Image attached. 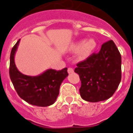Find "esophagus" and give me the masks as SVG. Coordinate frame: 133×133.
Listing matches in <instances>:
<instances>
[{
    "instance_id": "34e87169",
    "label": "esophagus",
    "mask_w": 133,
    "mask_h": 133,
    "mask_svg": "<svg viewBox=\"0 0 133 133\" xmlns=\"http://www.w3.org/2000/svg\"><path fill=\"white\" fill-rule=\"evenodd\" d=\"M67 71L69 74H72V73L74 72V69H73L72 68H68Z\"/></svg>"
}]
</instances>
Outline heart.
I'll list each match as a JSON object with an SVG mask.
<instances>
[{"mask_svg": "<svg viewBox=\"0 0 133 133\" xmlns=\"http://www.w3.org/2000/svg\"><path fill=\"white\" fill-rule=\"evenodd\" d=\"M97 47V42L93 38L87 39H81L71 44L69 47V50L71 52H77V58L80 61H83L89 58Z\"/></svg>", "mask_w": 133, "mask_h": 133, "instance_id": "heart-1", "label": "heart"}]
</instances>
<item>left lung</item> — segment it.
Segmentation results:
<instances>
[{
	"label": "left lung",
	"mask_w": 133,
	"mask_h": 133,
	"mask_svg": "<svg viewBox=\"0 0 133 133\" xmlns=\"http://www.w3.org/2000/svg\"><path fill=\"white\" fill-rule=\"evenodd\" d=\"M83 99L96 103L110 98L121 79V57L112 40L104 43L97 54L77 64Z\"/></svg>",
	"instance_id": "left-lung-1"
}]
</instances>
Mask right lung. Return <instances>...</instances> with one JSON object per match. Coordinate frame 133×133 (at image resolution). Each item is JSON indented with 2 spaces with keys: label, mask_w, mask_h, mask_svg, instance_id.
Wrapping results in <instances>:
<instances>
[{
  "label": "right lung",
  "mask_w": 133,
  "mask_h": 133,
  "mask_svg": "<svg viewBox=\"0 0 133 133\" xmlns=\"http://www.w3.org/2000/svg\"><path fill=\"white\" fill-rule=\"evenodd\" d=\"M20 39L12 48L10 54V77L18 95L33 105L47 107L54 103L59 95V87L68 76L67 68L61 71L47 69L37 76L24 75L16 68L14 56Z\"/></svg>",
  "instance_id": "right-lung-1"
}]
</instances>
